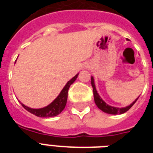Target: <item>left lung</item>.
Masks as SVG:
<instances>
[{
    "mask_svg": "<svg viewBox=\"0 0 153 153\" xmlns=\"http://www.w3.org/2000/svg\"><path fill=\"white\" fill-rule=\"evenodd\" d=\"M91 85H92V87H93V92H94V102H95V104L97 105V106L102 110L105 113H106V114H124V113H126V111H128V109H130L131 107L133 106L134 103H135L137 99L139 98L138 97L137 98H136L135 101H133L130 105H128L126 107H121V108H118V107H114V106H111V105H108L105 102L102 100V98H101L100 95L98 94V91L96 90V86L95 84H94V79L93 76H91Z\"/></svg>",
    "mask_w": 153,
    "mask_h": 153,
    "instance_id": "8db88e82",
    "label": "left lung"
}]
</instances>
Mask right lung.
I'll list each match as a JSON object with an SVG mask.
<instances>
[{
  "label": "right lung",
  "instance_id": "right-lung-1",
  "mask_svg": "<svg viewBox=\"0 0 153 153\" xmlns=\"http://www.w3.org/2000/svg\"><path fill=\"white\" fill-rule=\"evenodd\" d=\"M78 75H79V74H77L70 81L67 82V84L65 85L63 89L59 93V94L57 96V98H55L51 103H50L48 105H47L44 108H40V109H32V108L26 106L25 105H24L21 102H20V104L22 105V106L29 113L34 114L37 117H51L57 116L64 109L66 104H67V93H68L69 87L76 80Z\"/></svg>",
  "mask_w": 153,
  "mask_h": 153
}]
</instances>
